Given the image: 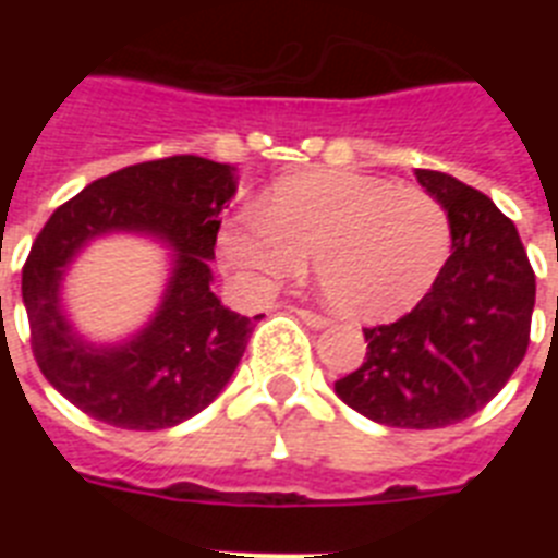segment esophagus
Here are the masks:
<instances>
[{"instance_id":"1","label":"esophagus","mask_w":558,"mask_h":558,"mask_svg":"<svg viewBox=\"0 0 558 558\" xmlns=\"http://www.w3.org/2000/svg\"><path fill=\"white\" fill-rule=\"evenodd\" d=\"M298 318L304 324H310V327H315V330H322V327H327L330 324V318H324V315L313 313V310H295Z\"/></svg>"}]
</instances>
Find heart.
Here are the masks:
<instances>
[{
	"instance_id": "heart-1",
	"label": "heart",
	"mask_w": 558,
	"mask_h": 558,
	"mask_svg": "<svg viewBox=\"0 0 558 558\" xmlns=\"http://www.w3.org/2000/svg\"><path fill=\"white\" fill-rule=\"evenodd\" d=\"M449 248V210L434 193L336 170L280 182L219 234V257L243 289L269 295L301 278L313 254L327 301L359 318L423 298Z\"/></svg>"
}]
</instances>
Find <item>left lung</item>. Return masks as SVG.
Here are the masks:
<instances>
[{
	"label": "left lung",
	"mask_w": 558,
	"mask_h": 558,
	"mask_svg": "<svg viewBox=\"0 0 558 558\" xmlns=\"http://www.w3.org/2000/svg\"><path fill=\"white\" fill-rule=\"evenodd\" d=\"M416 179L449 210V260L411 313L365 327V362L336 393L373 423L442 428L481 411L521 365L536 275L512 219L486 193L440 170Z\"/></svg>",
	"instance_id": "1"
}]
</instances>
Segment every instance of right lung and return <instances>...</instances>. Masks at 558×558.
I'll return each mask as SVG.
<instances>
[{
  "label": "right lung",
  "mask_w": 558,
  "mask_h": 558,
  "mask_svg": "<svg viewBox=\"0 0 558 558\" xmlns=\"http://www.w3.org/2000/svg\"><path fill=\"white\" fill-rule=\"evenodd\" d=\"M236 191L234 168L202 156L142 161L63 202L22 266V301L39 371L72 405L126 432L191 420L226 388L254 322L210 292L219 210ZM138 230L174 248V278L160 313L116 349H92L59 313L64 266L92 235Z\"/></svg>",
  "instance_id": "1"
}]
</instances>
